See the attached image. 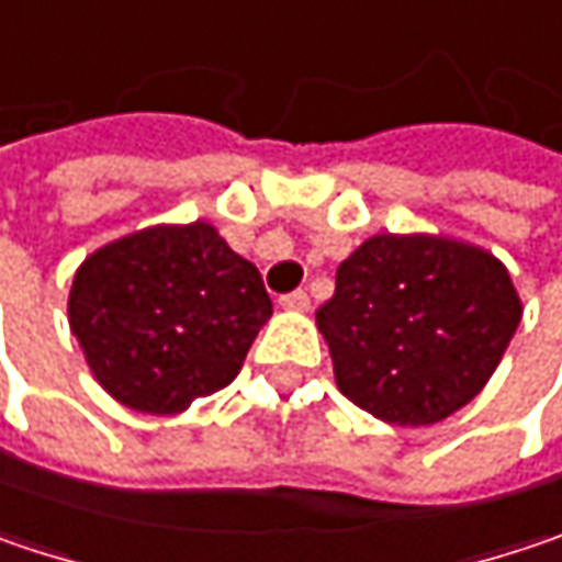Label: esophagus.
<instances>
[{"instance_id":"1","label":"esophagus","mask_w":562,"mask_h":562,"mask_svg":"<svg viewBox=\"0 0 562 562\" xmlns=\"http://www.w3.org/2000/svg\"><path fill=\"white\" fill-rule=\"evenodd\" d=\"M281 306H284V310H297V313H301V310L310 306V294H306V291H291V294H284V297H281Z\"/></svg>"}]
</instances>
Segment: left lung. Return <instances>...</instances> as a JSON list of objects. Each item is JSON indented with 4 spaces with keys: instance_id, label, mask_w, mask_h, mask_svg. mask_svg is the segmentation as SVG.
Here are the masks:
<instances>
[{
    "instance_id": "1",
    "label": "left lung",
    "mask_w": 562,
    "mask_h": 562,
    "mask_svg": "<svg viewBox=\"0 0 562 562\" xmlns=\"http://www.w3.org/2000/svg\"><path fill=\"white\" fill-rule=\"evenodd\" d=\"M521 323L496 256L441 236H371L316 310L339 390L393 425H431L493 378Z\"/></svg>"
}]
</instances>
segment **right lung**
Segmentation results:
<instances>
[{
	"label": "right lung",
	"instance_id": "1",
	"mask_svg": "<svg viewBox=\"0 0 562 562\" xmlns=\"http://www.w3.org/2000/svg\"><path fill=\"white\" fill-rule=\"evenodd\" d=\"M268 316L259 268L201 221L108 243L69 291V326L92 374L117 403L153 416L223 390Z\"/></svg>",
	"mask_w": 562,
	"mask_h": 562
}]
</instances>
